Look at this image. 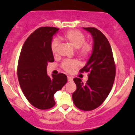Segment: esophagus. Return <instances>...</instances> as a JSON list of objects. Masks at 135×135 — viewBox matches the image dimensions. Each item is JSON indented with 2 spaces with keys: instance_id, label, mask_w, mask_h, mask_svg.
Listing matches in <instances>:
<instances>
[{
  "instance_id": "34e87169",
  "label": "esophagus",
  "mask_w": 135,
  "mask_h": 135,
  "mask_svg": "<svg viewBox=\"0 0 135 135\" xmlns=\"http://www.w3.org/2000/svg\"><path fill=\"white\" fill-rule=\"evenodd\" d=\"M67 78H68V81H73V78L71 77V76H67Z\"/></svg>"
}]
</instances>
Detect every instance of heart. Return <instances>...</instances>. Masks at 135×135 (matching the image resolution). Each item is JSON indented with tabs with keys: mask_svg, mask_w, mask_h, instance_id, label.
Returning <instances> with one entry per match:
<instances>
[{
	"mask_svg": "<svg viewBox=\"0 0 135 135\" xmlns=\"http://www.w3.org/2000/svg\"><path fill=\"white\" fill-rule=\"evenodd\" d=\"M61 38L70 44L74 48L78 49V54L80 57H88L93 51V44L91 42L85 41V35L78 30L73 29L66 31ZM59 45V40L57 38H54L51 42L50 49L54 55L57 54ZM78 66V62L76 60H65L61 65V68L67 73H71Z\"/></svg>",
	"mask_w": 135,
	"mask_h": 135,
	"instance_id": "1",
	"label": "heart"
}]
</instances>
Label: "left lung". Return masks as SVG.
Listing matches in <instances>:
<instances>
[{
	"label": "left lung",
	"mask_w": 135,
	"mask_h": 135,
	"mask_svg": "<svg viewBox=\"0 0 135 135\" xmlns=\"http://www.w3.org/2000/svg\"><path fill=\"white\" fill-rule=\"evenodd\" d=\"M91 34L93 50L91 56L80 73H88L84 84L74 78L76 89L73 93L74 105L84 111L93 110L101 105L112 88L115 76V65L110 44L104 34L95 27L84 28Z\"/></svg>",
	"instance_id": "obj_1"
}]
</instances>
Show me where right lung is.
<instances>
[{
  "label": "right lung",
  "mask_w": 135,
  "mask_h": 135,
  "mask_svg": "<svg viewBox=\"0 0 135 135\" xmlns=\"http://www.w3.org/2000/svg\"><path fill=\"white\" fill-rule=\"evenodd\" d=\"M59 28L42 27L35 30L25 40L19 57L17 77L26 99L40 110L54 107V94L67 81L62 73L50 78L47 75L48 62L54 61L50 49L52 37Z\"/></svg>",
  "instance_id": "obj_1"
}]
</instances>
